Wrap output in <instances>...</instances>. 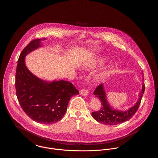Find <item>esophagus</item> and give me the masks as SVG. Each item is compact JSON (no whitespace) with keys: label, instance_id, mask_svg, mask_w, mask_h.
Masks as SVG:
<instances>
[{"label":"esophagus","instance_id":"obj_1","mask_svg":"<svg viewBox=\"0 0 158 158\" xmlns=\"http://www.w3.org/2000/svg\"><path fill=\"white\" fill-rule=\"evenodd\" d=\"M80 94L82 95H84V96H86V95H88V90L83 88V89H82L80 90Z\"/></svg>","mask_w":158,"mask_h":158}]
</instances>
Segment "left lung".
<instances>
[{
	"label": "left lung",
	"mask_w": 158,
	"mask_h": 158,
	"mask_svg": "<svg viewBox=\"0 0 158 158\" xmlns=\"http://www.w3.org/2000/svg\"><path fill=\"white\" fill-rule=\"evenodd\" d=\"M144 90L145 85L143 84L142 90L139 94V98L135 106L127 111H122L114 110L110 106L106 101L104 86L102 84H100L94 92V94L100 100L101 106L99 110L92 113L93 118L99 123L108 126L117 125L127 121L130 120L137 111L141 103Z\"/></svg>",
	"instance_id": "1"
}]
</instances>
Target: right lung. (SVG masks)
<instances>
[{
    "label": "right lung",
    "instance_id": "1",
    "mask_svg": "<svg viewBox=\"0 0 158 158\" xmlns=\"http://www.w3.org/2000/svg\"><path fill=\"white\" fill-rule=\"evenodd\" d=\"M45 38L33 40L21 53L15 75V89L23 111L38 123L51 124L60 121L67 110L69 101L79 92L68 81L48 83L32 75L25 64V56L40 47Z\"/></svg>",
    "mask_w": 158,
    "mask_h": 158
}]
</instances>
